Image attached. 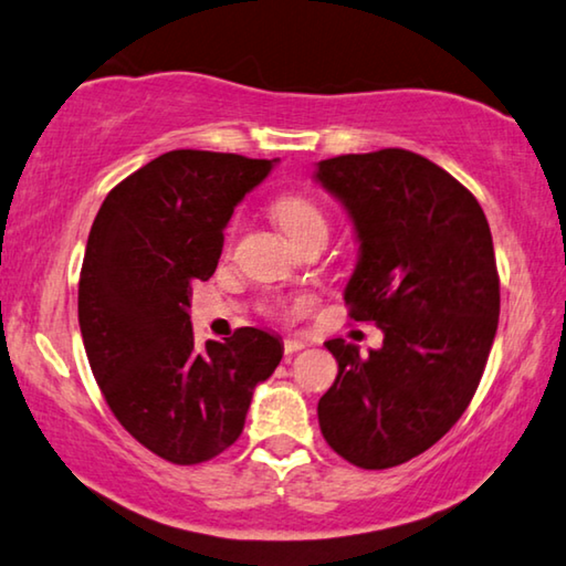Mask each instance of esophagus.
I'll list each match as a JSON object with an SVG mask.
<instances>
[{
    "mask_svg": "<svg viewBox=\"0 0 566 566\" xmlns=\"http://www.w3.org/2000/svg\"><path fill=\"white\" fill-rule=\"evenodd\" d=\"M306 347V344L302 339H284V354L286 357H292V354L302 352Z\"/></svg>",
    "mask_w": 566,
    "mask_h": 566,
    "instance_id": "obj_1",
    "label": "esophagus"
}]
</instances>
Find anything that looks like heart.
<instances>
[{
	"label": "heart",
	"mask_w": 566,
	"mask_h": 566,
	"mask_svg": "<svg viewBox=\"0 0 566 566\" xmlns=\"http://www.w3.org/2000/svg\"><path fill=\"white\" fill-rule=\"evenodd\" d=\"M274 214L280 219V224L286 234H290L294 242H300L304 234L317 232V229H327V214L319 207V202L304 191H286L274 202ZM239 227V217L229 224V234H234ZM310 300H296L292 304L294 312H302L310 306Z\"/></svg>",
	"instance_id": "b5f03b06"
}]
</instances>
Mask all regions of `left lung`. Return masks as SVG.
I'll list each match as a JSON object with an SVG mask.
<instances>
[{
  "label": "left lung",
  "mask_w": 566,
  "mask_h": 566,
  "mask_svg": "<svg viewBox=\"0 0 566 566\" xmlns=\"http://www.w3.org/2000/svg\"><path fill=\"white\" fill-rule=\"evenodd\" d=\"M314 177L359 239L349 317L385 332L369 357L327 342L339 375L319 429L354 467L405 464L457 424L484 375L500 322L490 224L472 191L407 149L324 159Z\"/></svg>",
  "instance_id": "obj_1"
}]
</instances>
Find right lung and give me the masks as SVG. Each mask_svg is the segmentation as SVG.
Listing matches in <instances>:
<instances>
[{
	"mask_svg": "<svg viewBox=\"0 0 566 566\" xmlns=\"http://www.w3.org/2000/svg\"><path fill=\"white\" fill-rule=\"evenodd\" d=\"M272 159L175 149L104 199L80 274V329L92 375L119 424L171 464L232 447L254 387L282 342L254 327L197 347L191 282L214 274L224 227Z\"/></svg>",
	"mask_w": 566,
	"mask_h": 566,
	"instance_id": "right-lung-1",
	"label": "right lung"
}]
</instances>
